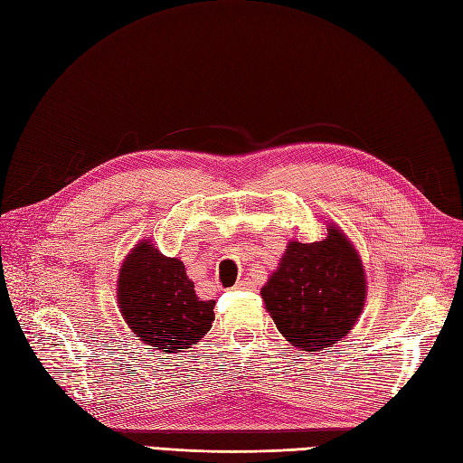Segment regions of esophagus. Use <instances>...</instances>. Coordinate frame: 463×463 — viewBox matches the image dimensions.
<instances>
[{
	"label": "esophagus",
	"mask_w": 463,
	"mask_h": 463,
	"mask_svg": "<svg viewBox=\"0 0 463 463\" xmlns=\"http://www.w3.org/2000/svg\"><path fill=\"white\" fill-rule=\"evenodd\" d=\"M253 288H255V282L250 278L237 279V284H235V289H253Z\"/></svg>",
	"instance_id": "obj_1"
}]
</instances>
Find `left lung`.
<instances>
[{"mask_svg":"<svg viewBox=\"0 0 463 463\" xmlns=\"http://www.w3.org/2000/svg\"><path fill=\"white\" fill-rule=\"evenodd\" d=\"M326 232L315 243L291 240L260 289L279 334L299 352H322L345 338L367 299L357 249L334 222Z\"/></svg>","mask_w":463,"mask_h":463,"instance_id":"obj_1","label":"left lung"}]
</instances>
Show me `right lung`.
<instances>
[{
    "label": "right lung",
    "mask_w": 463,
    "mask_h": 463,
    "mask_svg": "<svg viewBox=\"0 0 463 463\" xmlns=\"http://www.w3.org/2000/svg\"><path fill=\"white\" fill-rule=\"evenodd\" d=\"M118 305L138 340L164 354L197 344L213 326L214 299L201 301L185 264L164 257L150 240H141L125 257L118 278Z\"/></svg>",
    "instance_id": "right-lung-1"
}]
</instances>
